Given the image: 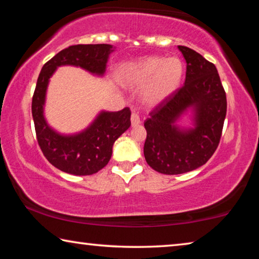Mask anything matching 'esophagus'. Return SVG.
I'll use <instances>...</instances> for the list:
<instances>
[{"label":"esophagus","mask_w":259,"mask_h":259,"mask_svg":"<svg viewBox=\"0 0 259 259\" xmlns=\"http://www.w3.org/2000/svg\"><path fill=\"white\" fill-rule=\"evenodd\" d=\"M140 117L137 113H133L131 114V124H133V126H137L140 124Z\"/></svg>","instance_id":"34e87169"}]
</instances>
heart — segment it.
Wrapping results in <instances>:
<instances>
[{
	"label": "heart",
	"mask_w": 259,
	"mask_h": 259,
	"mask_svg": "<svg viewBox=\"0 0 259 259\" xmlns=\"http://www.w3.org/2000/svg\"><path fill=\"white\" fill-rule=\"evenodd\" d=\"M183 76V64L176 57L163 58L151 56L126 64L122 72V82L135 87L145 83L142 100L146 105H157L171 96Z\"/></svg>",
	"instance_id": "b5f03b06"
}]
</instances>
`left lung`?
<instances>
[{
  "label": "left lung",
  "mask_w": 259,
  "mask_h": 259,
  "mask_svg": "<svg viewBox=\"0 0 259 259\" xmlns=\"http://www.w3.org/2000/svg\"><path fill=\"white\" fill-rule=\"evenodd\" d=\"M186 60V77L177 89L150 113L144 122L147 137L144 155L157 172L179 175L203 165L217 150L226 116V93L217 68L198 52L178 46ZM188 107L195 111L193 130L174 122Z\"/></svg>",
  "instance_id": "left-lung-1"
}]
</instances>
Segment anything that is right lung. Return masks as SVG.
Segmentation results:
<instances>
[{"label":"right lung","mask_w":259,"mask_h":259,"mask_svg":"<svg viewBox=\"0 0 259 259\" xmlns=\"http://www.w3.org/2000/svg\"><path fill=\"white\" fill-rule=\"evenodd\" d=\"M111 45H77L61 50L43 65L32 99V115L38 146L56 168L67 174L87 176L102 170L112 156L113 144L129 128L130 108L103 112L89 128L74 136H61L47 124L43 116L47 87L55 69L73 65L103 75Z\"/></svg>","instance_id":"right-lung-1"}]
</instances>
